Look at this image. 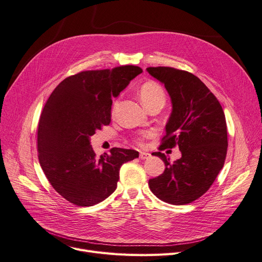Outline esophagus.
<instances>
[{
	"mask_svg": "<svg viewBox=\"0 0 262 262\" xmlns=\"http://www.w3.org/2000/svg\"><path fill=\"white\" fill-rule=\"evenodd\" d=\"M149 156H150V154L145 153V152H140V155H139L140 159H147Z\"/></svg>",
	"mask_w": 262,
	"mask_h": 262,
	"instance_id": "1",
	"label": "esophagus"
}]
</instances>
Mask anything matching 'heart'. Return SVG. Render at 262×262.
<instances>
[{"label":"heart","mask_w":262,"mask_h":262,"mask_svg":"<svg viewBox=\"0 0 262 262\" xmlns=\"http://www.w3.org/2000/svg\"><path fill=\"white\" fill-rule=\"evenodd\" d=\"M140 99L143 102V104L145 105V107H147L148 105L153 104L155 102H163L166 101V93H164L163 88L157 84L155 81H146L141 86L140 88ZM117 101L114 103L113 108L115 109L117 106ZM150 135V133H145L142 136H140L138 138V142L142 143L144 138L148 137Z\"/></svg>","instance_id":"1"}]
</instances>
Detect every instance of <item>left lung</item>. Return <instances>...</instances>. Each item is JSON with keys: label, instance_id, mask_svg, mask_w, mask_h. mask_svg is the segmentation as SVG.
<instances>
[{"label": "left lung", "instance_id": "left-lung-1", "mask_svg": "<svg viewBox=\"0 0 262 262\" xmlns=\"http://www.w3.org/2000/svg\"><path fill=\"white\" fill-rule=\"evenodd\" d=\"M146 70L164 84L173 105L160 152L153 153L166 169L148 181L149 189L163 202L186 205L209 190L224 166L228 145L225 115L214 94L192 73L171 67ZM175 146L180 147L182 158L171 164L161 152Z\"/></svg>", "mask_w": 262, "mask_h": 262}]
</instances>
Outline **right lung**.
<instances>
[{
  "label": "right lung",
  "instance_id": "add662e5",
  "mask_svg": "<svg viewBox=\"0 0 262 262\" xmlns=\"http://www.w3.org/2000/svg\"><path fill=\"white\" fill-rule=\"evenodd\" d=\"M140 73L137 66L82 71L51 93L38 123V158L52 187L68 202L82 207L101 203L116 190L122 164L139 157L135 149L119 147L98 157L89 137L109 125L112 98Z\"/></svg>",
  "mask_w": 262,
  "mask_h": 262
}]
</instances>
